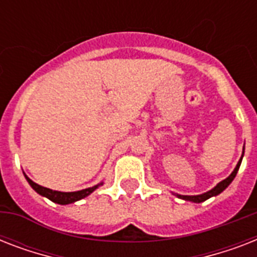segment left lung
Masks as SVG:
<instances>
[{
    "label": "left lung",
    "instance_id": "left-lung-1",
    "mask_svg": "<svg viewBox=\"0 0 257 257\" xmlns=\"http://www.w3.org/2000/svg\"><path fill=\"white\" fill-rule=\"evenodd\" d=\"M243 156H244V149H243V155H241V157H240L239 163H237V165H236V168L233 169V172H232L231 175L228 176L227 179L223 180V181H220V183L217 184L215 188H212L211 191L205 192V193H203V195H196V196L176 195V196H177V197H180V199L187 200V201H193V203H203V201L208 200L209 197H212V196H217L219 193H221V192H223L224 189H225V188L229 185V184L232 183V180L235 179L236 173H237V171H239V168H240V164H241V160H243Z\"/></svg>",
    "mask_w": 257,
    "mask_h": 257
}]
</instances>
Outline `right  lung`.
<instances>
[{
    "label": "right lung",
    "instance_id": "1",
    "mask_svg": "<svg viewBox=\"0 0 257 257\" xmlns=\"http://www.w3.org/2000/svg\"><path fill=\"white\" fill-rule=\"evenodd\" d=\"M25 175V173H24ZM25 179L28 180V183L30 184V187L33 188L34 191L37 192L38 195L44 196L46 199H49L50 201H53V203H57V204H61V205H65V204H70V203H74V201H78V200L84 199L86 196H89L92 193L94 189L102 185V183L97 184L94 187L92 188H86V189H82V191H77V192H60V191H53V189H49V188H45V187H41V185H38L36 184L34 181L25 175Z\"/></svg>",
    "mask_w": 257,
    "mask_h": 257
}]
</instances>
